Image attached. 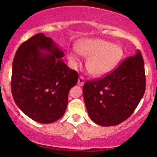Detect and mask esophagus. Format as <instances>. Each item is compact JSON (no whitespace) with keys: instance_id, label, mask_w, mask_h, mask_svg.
Listing matches in <instances>:
<instances>
[{"instance_id":"esophagus-1","label":"esophagus","mask_w":157,"mask_h":157,"mask_svg":"<svg viewBox=\"0 0 157 157\" xmlns=\"http://www.w3.org/2000/svg\"><path fill=\"white\" fill-rule=\"evenodd\" d=\"M77 84H78L79 86H83V84H84V77H82V76L79 77L78 82H77Z\"/></svg>"}]
</instances>
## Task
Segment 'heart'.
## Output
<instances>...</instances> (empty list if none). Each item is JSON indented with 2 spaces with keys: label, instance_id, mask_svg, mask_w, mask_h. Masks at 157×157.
<instances>
[{
  "label": "heart",
  "instance_id": "heart-1",
  "mask_svg": "<svg viewBox=\"0 0 157 157\" xmlns=\"http://www.w3.org/2000/svg\"><path fill=\"white\" fill-rule=\"evenodd\" d=\"M75 50L79 55L88 57L86 68L91 75L102 77L113 71L123 57V49L117 44H112L101 39H83L77 41ZM68 57L76 63L77 55L68 52Z\"/></svg>",
  "mask_w": 157,
  "mask_h": 157
}]
</instances>
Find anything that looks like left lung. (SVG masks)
Returning <instances> with one entry per match:
<instances>
[{"label": "left lung", "instance_id": "left-lung-1", "mask_svg": "<svg viewBox=\"0 0 157 157\" xmlns=\"http://www.w3.org/2000/svg\"><path fill=\"white\" fill-rule=\"evenodd\" d=\"M145 91L144 60L139 49L114 71L82 88L90 118L102 126L117 125L134 113Z\"/></svg>", "mask_w": 157, "mask_h": 157}]
</instances>
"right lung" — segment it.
Instances as JSON below:
<instances>
[{
  "label": "right lung",
  "instance_id": "add662e5",
  "mask_svg": "<svg viewBox=\"0 0 157 157\" xmlns=\"http://www.w3.org/2000/svg\"><path fill=\"white\" fill-rule=\"evenodd\" d=\"M63 57L52 39L39 33L23 43L14 57L12 97L26 116L40 123H52L63 116L68 92L78 80V74Z\"/></svg>",
  "mask_w": 157,
  "mask_h": 157
}]
</instances>
